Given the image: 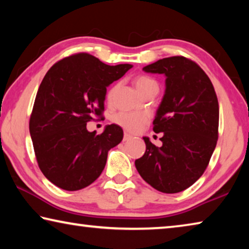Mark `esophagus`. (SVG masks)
<instances>
[{
	"label": "esophagus",
	"instance_id": "34e87169",
	"mask_svg": "<svg viewBox=\"0 0 249 249\" xmlns=\"http://www.w3.org/2000/svg\"><path fill=\"white\" fill-rule=\"evenodd\" d=\"M130 138H132V135L130 134H128V133H124V137H123V141L124 142H126V141H128V140H130Z\"/></svg>",
	"mask_w": 249,
	"mask_h": 249
}]
</instances>
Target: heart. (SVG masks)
Wrapping results in <instances>:
<instances>
[{
	"label": "heart",
	"mask_w": 249,
	"mask_h": 249,
	"mask_svg": "<svg viewBox=\"0 0 249 249\" xmlns=\"http://www.w3.org/2000/svg\"><path fill=\"white\" fill-rule=\"evenodd\" d=\"M135 87L138 90L141 94H144L145 92L149 91L151 89H155L157 88L158 84L149 77H145V75H142V77H138L135 79ZM115 88H112L111 91L108 92L107 98L111 99L113 93H114ZM113 122L122 128H124L128 132L136 133L138 130L142 129V126L146 124L147 122V116L142 113H130V112H120L113 117Z\"/></svg>",
	"instance_id": "obj_1"
}]
</instances>
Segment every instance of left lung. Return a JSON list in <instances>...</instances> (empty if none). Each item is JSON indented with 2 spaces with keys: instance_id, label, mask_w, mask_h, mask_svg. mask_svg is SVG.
Here are the masks:
<instances>
[{
  "instance_id": "left-lung-1",
  "label": "left lung",
  "mask_w": 249,
  "mask_h": 249,
  "mask_svg": "<svg viewBox=\"0 0 249 249\" xmlns=\"http://www.w3.org/2000/svg\"><path fill=\"white\" fill-rule=\"evenodd\" d=\"M166 75V90L157 109L155 133L161 147L144 137L146 151L135 160L142 179L156 190L178 193L203 175L218 138V102L210 78L182 56L159 59L142 68Z\"/></svg>"
}]
</instances>
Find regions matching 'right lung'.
<instances>
[{
    "label": "right lung",
    "mask_w": 249,
    "mask_h": 249,
    "mask_svg": "<svg viewBox=\"0 0 249 249\" xmlns=\"http://www.w3.org/2000/svg\"><path fill=\"white\" fill-rule=\"evenodd\" d=\"M108 66L87 53L56 62L41 81L29 120V133L41 172L50 182L77 191L99 178L108 150L123 140L111 124L96 135L87 123L102 117L107 87L132 68Z\"/></svg>",
    "instance_id": "add662e5"
}]
</instances>
